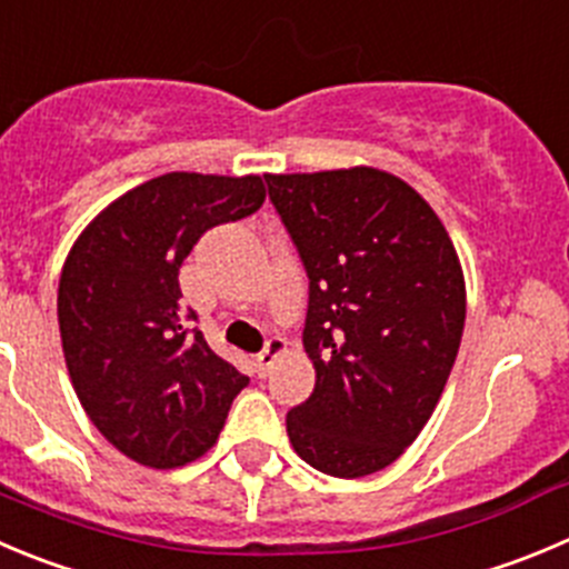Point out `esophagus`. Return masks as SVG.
<instances>
[{"label":"esophagus","instance_id":"1","mask_svg":"<svg viewBox=\"0 0 569 569\" xmlns=\"http://www.w3.org/2000/svg\"><path fill=\"white\" fill-rule=\"evenodd\" d=\"M284 349H288V343H284V340H281V338H270L268 343H264V349L257 355V369H259V375H262V377L268 375V369H270V366H273V360H276V357H279Z\"/></svg>","mask_w":569,"mask_h":569}]
</instances>
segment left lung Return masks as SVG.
Masks as SVG:
<instances>
[{
	"label": "left lung",
	"mask_w": 569,
	"mask_h": 569,
	"mask_svg": "<svg viewBox=\"0 0 569 569\" xmlns=\"http://www.w3.org/2000/svg\"><path fill=\"white\" fill-rule=\"evenodd\" d=\"M310 279V399L288 413L318 472L362 478L408 450L456 362L467 288L456 246L413 187L375 167L264 176Z\"/></svg>",
	"instance_id": "left-lung-1"
}]
</instances>
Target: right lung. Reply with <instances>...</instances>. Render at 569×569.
Segmentation results:
<instances>
[{
	"instance_id": "right-lung-1",
	"label": "right lung",
	"mask_w": 569,
	"mask_h": 569,
	"mask_svg": "<svg viewBox=\"0 0 569 569\" xmlns=\"http://www.w3.org/2000/svg\"><path fill=\"white\" fill-rule=\"evenodd\" d=\"M262 203L259 176L167 172L102 209L63 262L58 323L74 393L137 463L172 469L203 456L248 386L181 310L178 270L209 229Z\"/></svg>"
}]
</instances>
